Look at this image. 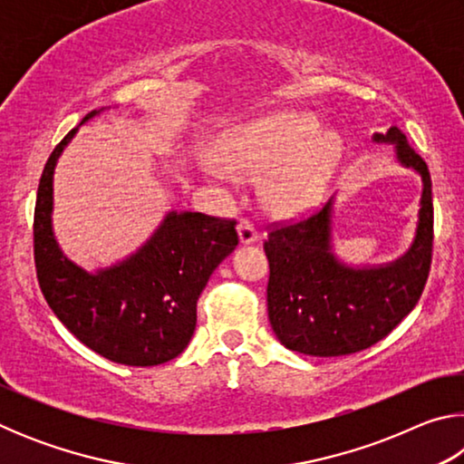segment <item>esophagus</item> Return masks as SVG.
<instances>
[{
    "label": "esophagus",
    "instance_id": "34e87169",
    "mask_svg": "<svg viewBox=\"0 0 464 464\" xmlns=\"http://www.w3.org/2000/svg\"><path fill=\"white\" fill-rule=\"evenodd\" d=\"M237 235H239L241 246H249V243H256L257 237H260V235H257V231H256V227L251 225L249 221H241L237 225Z\"/></svg>",
    "mask_w": 464,
    "mask_h": 464
}]
</instances>
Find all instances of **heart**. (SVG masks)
Segmentation results:
<instances>
[{"label": "heart", "mask_w": 464, "mask_h": 464, "mask_svg": "<svg viewBox=\"0 0 464 464\" xmlns=\"http://www.w3.org/2000/svg\"><path fill=\"white\" fill-rule=\"evenodd\" d=\"M221 157L243 174H270L264 188L266 202L280 215H296L324 196L342 157V140L335 132H319L313 119L285 114L231 130ZM226 167L210 161L204 166V174L229 186L233 171Z\"/></svg>", "instance_id": "obj_1"}]
</instances>
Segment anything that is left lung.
<instances>
[{
    "label": "left lung",
    "instance_id": "8db88e82",
    "mask_svg": "<svg viewBox=\"0 0 464 464\" xmlns=\"http://www.w3.org/2000/svg\"><path fill=\"white\" fill-rule=\"evenodd\" d=\"M372 140L395 147V160L421 178L415 237L392 262L345 264L334 251V198L317 215L272 231L264 243L268 317L280 343L293 352L332 358L371 348L410 315L426 286L434 241L428 166L397 127Z\"/></svg>",
    "mask_w": 464,
    "mask_h": 464
}]
</instances>
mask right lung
<instances>
[{
  "instance_id": "right-lung-1",
  "label": "right lung",
  "mask_w": 464,
  "mask_h": 464,
  "mask_svg": "<svg viewBox=\"0 0 464 464\" xmlns=\"http://www.w3.org/2000/svg\"><path fill=\"white\" fill-rule=\"evenodd\" d=\"M100 112L93 110L82 124ZM80 127L54 147L38 184V285L61 324L96 354L127 366L169 362L192 340L196 301L210 274L237 246L235 221L169 210L135 254L85 270L65 256L53 231L54 168Z\"/></svg>"
}]
</instances>
